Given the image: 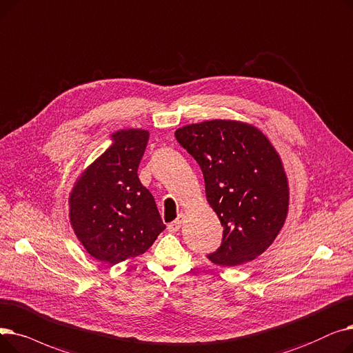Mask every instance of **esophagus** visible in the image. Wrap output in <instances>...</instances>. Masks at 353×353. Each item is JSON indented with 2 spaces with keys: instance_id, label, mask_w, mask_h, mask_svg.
Wrapping results in <instances>:
<instances>
[{
  "instance_id": "obj_1",
  "label": "esophagus",
  "mask_w": 353,
  "mask_h": 353,
  "mask_svg": "<svg viewBox=\"0 0 353 353\" xmlns=\"http://www.w3.org/2000/svg\"><path fill=\"white\" fill-rule=\"evenodd\" d=\"M181 225H182V216L178 218V220L172 221L171 224H168V231H170V232H176V231H179Z\"/></svg>"
}]
</instances>
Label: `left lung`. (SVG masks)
Instances as JSON below:
<instances>
[{
	"mask_svg": "<svg viewBox=\"0 0 353 353\" xmlns=\"http://www.w3.org/2000/svg\"><path fill=\"white\" fill-rule=\"evenodd\" d=\"M175 138L198 162L224 228L220 248L207 257L232 267L263 254L289 210L288 176L270 141L248 123L221 119L179 128Z\"/></svg>",
	"mask_w": 353,
	"mask_h": 353,
	"instance_id": "8db88e82",
	"label": "left lung"
}]
</instances>
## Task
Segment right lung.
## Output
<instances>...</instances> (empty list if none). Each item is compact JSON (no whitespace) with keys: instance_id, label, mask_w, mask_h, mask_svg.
<instances>
[{"instance_id":"add662e5","label":"right lung","mask_w":353,"mask_h":353,"mask_svg":"<svg viewBox=\"0 0 353 353\" xmlns=\"http://www.w3.org/2000/svg\"><path fill=\"white\" fill-rule=\"evenodd\" d=\"M113 143L77 179L70 223L88 253L117 264L143 254L165 230L155 199L139 181L148 145L143 129L117 130Z\"/></svg>"}]
</instances>
